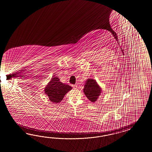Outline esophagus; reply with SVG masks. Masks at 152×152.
I'll return each mask as SVG.
<instances>
[{
  "mask_svg": "<svg viewBox=\"0 0 152 152\" xmlns=\"http://www.w3.org/2000/svg\"><path fill=\"white\" fill-rule=\"evenodd\" d=\"M72 87H73V88L75 89H77V86L76 85H73L72 86Z\"/></svg>",
  "mask_w": 152,
  "mask_h": 152,
  "instance_id": "obj_1",
  "label": "esophagus"
}]
</instances>
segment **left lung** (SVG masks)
<instances>
[{"mask_svg": "<svg viewBox=\"0 0 152 152\" xmlns=\"http://www.w3.org/2000/svg\"><path fill=\"white\" fill-rule=\"evenodd\" d=\"M83 92L91 102L95 103L101 95L102 90L95 80L88 78L85 82Z\"/></svg>", "mask_w": 152, "mask_h": 152, "instance_id": "1", "label": "left lung"}]
</instances>
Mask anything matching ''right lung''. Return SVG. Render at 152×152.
<instances>
[{"mask_svg":"<svg viewBox=\"0 0 152 152\" xmlns=\"http://www.w3.org/2000/svg\"><path fill=\"white\" fill-rule=\"evenodd\" d=\"M72 88L60 81L57 76H53L48 85L45 88V94L53 103H59L63 100L65 95Z\"/></svg>","mask_w":152,"mask_h":152,"instance_id":"1","label":"right lung"}]
</instances>
